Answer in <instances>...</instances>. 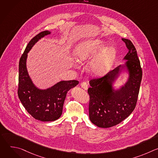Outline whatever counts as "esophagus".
Masks as SVG:
<instances>
[{
  "label": "esophagus",
  "mask_w": 158,
  "mask_h": 158,
  "mask_svg": "<svg viewBox=\"0 0 158 158\" xmlns=\"http://www.w3.org/2000/svg\"><path fill=\"white\" fill-rule=\"evenodd\" d=\"M81 86L85 90H87L88 89V85L87 84V82H82L81 83Z\"/></svg>",
  "instance_id": "1"
}]
</instances>
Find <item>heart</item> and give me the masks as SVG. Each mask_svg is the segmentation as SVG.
<instances>
[{
  "label": "heart",
  "instance_id": "b5f03b06",
  "mask_svg": "<svg viewBox=\"0 0 158 158\" xmlns=\"http://www.w3.org/2000/svg\"><path fill=\"white\" fill-rule=\"evenodd\" d=\"M74 55L79 62L92 59L89 64V70L96 74L107 72L113 62L116 50L112 47L106 48V43L100 39L84 40L75 48Z\"/></svg>",
  "mask_w": 158,
  "mask_h": 158
}]
</instances>
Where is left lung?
Masks as SVG:
<instances>
[{"mask_svg": "<svg viewBox=\"0 0 158 158\" xmlns=\"http://www.w3.org/2000/svg\"><path fill=\"white\" fill-rule=\"evenodd\" d=\"M129 50L124 59L125 65H119L104 76L89 81V119L96 126L107 128L116 126L127 118L136 107L143 72L137 51L132 42L122 39ZM126 66L129 78L124 86L114 90L112 83Z\"/></svg>", "mask_w": 158, "mask_h": 158, "instance_id": "left-lung-1", "label": "left lung"}]
</instances>
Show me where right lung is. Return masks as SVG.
I'll use <instances>...</instances> for the list:
<instances>
[{"label":"right lung","mask_w":158,"mask_h":158,"mask_svg":"<svg viewBox=\"0 0 158 158\" xmlns=\"http://www.w3.org/2000/svg\"><path fill=\"white\" fill-rule=\"evenodd\" d=\"M50 34L49 31H45L33 37L20 57L19 65V98L34 119L44 122L54 121L60 117L67 93L79 84L76 80L63 81L44 90L33 84L26 67L27 53L39 39Z\"/></svg>","instance_id":"obj_1"}]
</instances>
